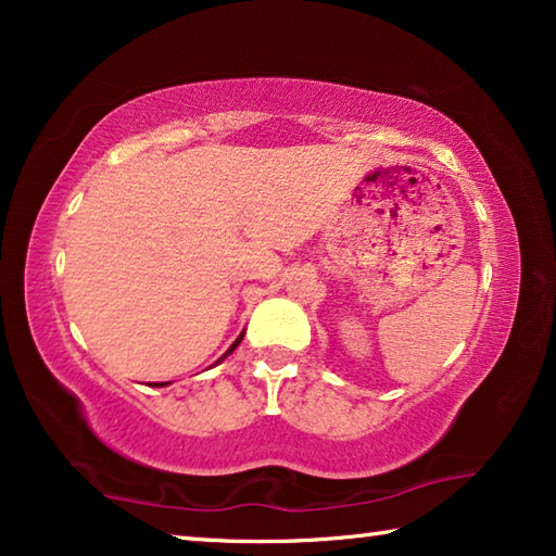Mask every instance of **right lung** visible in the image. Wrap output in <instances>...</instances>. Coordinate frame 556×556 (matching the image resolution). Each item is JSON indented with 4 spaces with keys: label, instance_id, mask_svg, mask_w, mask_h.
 Wrapping results in <instances>:
<instances>
[{
    "label": "right lung",
    "instance_id": "obj_1",
    "mask_svg": "<svg viewBox=\"0 0 556 556\" xmlns=\"http://www.w3.org/2000/svg\"><path fill=\"white\" fill-rule=\"evenodd\" d=\"M240 341H242V336H240V338H238V341H235V343H232V345L228 348V353H232V351H235V348H238V343H240ZM228 353H225V355H228ZM225 355H223V357H225ZM223 357H220V361H223ZM220 361H218V363H220ZM162 384H166V382H162Z\"/></svg>",
    "mask_w": 556,
    "mask_h": 556
}]
</instances>
